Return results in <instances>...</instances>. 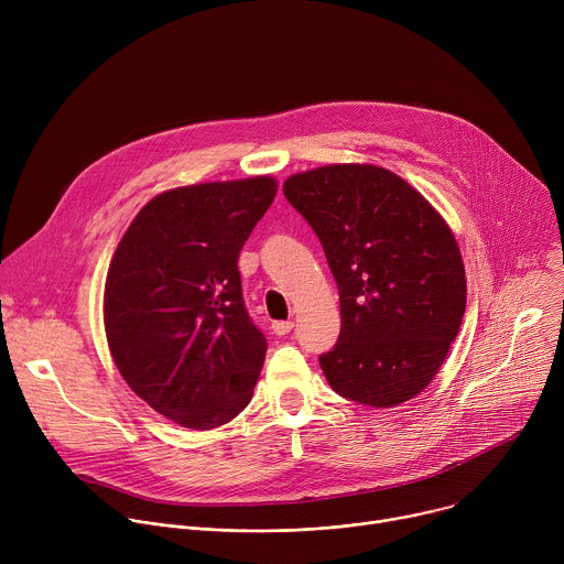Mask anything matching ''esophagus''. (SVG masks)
Listing matches in <instances>:
<instances>
[{
  "label": "esophagus",
  "instance_id": "34e87169",
  "mask_svg": "<svg viewBox=\"0 0 564 564\" xmlns=\"http://www.w3.org/2000/svg\"><path fill=\"white\" fill-rule=\"evenodd\" d=\"M292 328H294V321H274V324H272V330H274V335H279V337L290 335Z\"/></svg>",
  "mask_w": 564,
  "mask_h": 564
}]
</instances>
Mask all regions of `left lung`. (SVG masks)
<instances>
[{"label": "left lung", "instance_id": "left-lung-1", "mask_svg": "<svg viewBox=\"0 0 564 564\" xmlns=\"http://www.w3.org/2000/svg\"><path fill=\"white\" fill-rule=\"evenodd\" d=\"M283 194L318 236L339 288V341L318 357L328 383L372 409L413 399L444 364L466 307L451 227L377 165L294 174Z\"/></svg>", "mask_w": 564, "mask_h": 564}]
</instances>
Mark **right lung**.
<instances>
[{
  "instance_id": "obj_1",
  "label": "right lung",
  "mask_w": 564,
  "mask_h": 564,
  "mask_svg": "<svg viewBox=\"0 0 564 564\" xmlns=\"http://www.w3.org/2000/svg\"><path fill=\"white\" fill-rule=\"evenodd\" d=\"M274 196L270 176L163 192L111 259V357L140 399L185 429L223 426L252 399L268 341L246 310L236 263Z\"/></svg>"
}]
</instances>
